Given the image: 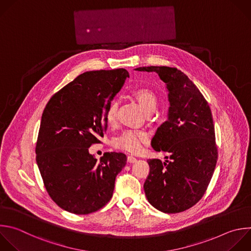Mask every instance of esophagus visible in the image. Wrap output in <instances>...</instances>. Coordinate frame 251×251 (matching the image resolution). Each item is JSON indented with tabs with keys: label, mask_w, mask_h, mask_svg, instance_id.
Instances as JSON below:
<instances>
[{
	"label": "esophagus",
	"mask_w": 251,
	"mask_h": 251,
	"mask_svg": "<svg viewBox=\"0 0 251 251\" xmlns=\"http://www.w3.org/2000/svg\"><path fill=\"white\" fill-rule=\"evenodd\" d=\"M127 161H128L129 163H134V162H136V161H137V158H136L135 156H133V155H128V157H127Z\"/></svg>",
	"instance_id": "34e87169"
}]
</instances>
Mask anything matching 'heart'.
Wrapping results in <instances>:
<instances>
[{
    "label": "heart",
    "mask_w": 251,
    "mask_h": 251,
    "mask_svg": "<svg viewBox=\"0 0 251 251\" xmlns=\"http://www.w3.org/2000/svg\"><path fill=\"white\" fill-rule=\"evenodd\" d=\"M134 98L138 100L143 110L148 113L151 111H154L157 103V100L155 95L148 89H138L133 92ZM118 102L116 100H112L107 109H106V121L109 124H113L116 120V112H117ZM149 140L147 133L138 130H126L118 137H116L113 141V145L115 148L126 151L129 152H139L144 144H146Z\"/></svg>",
    "instance_id": "b5f03b06"
}]
</instances>
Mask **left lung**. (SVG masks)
Instances as JSON below:
<instances>
[{"label":"left lung","instance_id":"8db88e82","mask_svg":"<svg viewBox=\"0 0 251 251\" xmlns=\"http://www.w3.org/2000/svg\"><path fill=\"white\" fill-rule=\"evenodd\" d=\"M135 70L155 72L165 82L170 101L168 120L151 140L152 149L170 153V160H148L145 194L158 211L180 213L203 197L216 168L218 150L211 109L197 87L176 68L151 66Z\"/></svg>","mask_w":251,"mask_h":251}]
</instances>
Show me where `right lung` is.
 Returning a JSON list of instances; mask_svg holds the SVG:
<instances>
[{"label": "right lung", "instance_id": "1", "mask_svg": "<svg viewBox=\"0 0 251 251\" xmlns=\"http://www.w3.org/2000/svg\"><path fill=\"white\" fill-rule=\"evenodd\" d=\"M126 77L125 69L86 72L56 93L43 110L36 163L49 196L67 212L91 214L112 197L127 157L113 151L98 160L89 148L103 137L106 109Z\"/></svg>", "mask_w": 251, "mask_h": 251}]
</instances>
